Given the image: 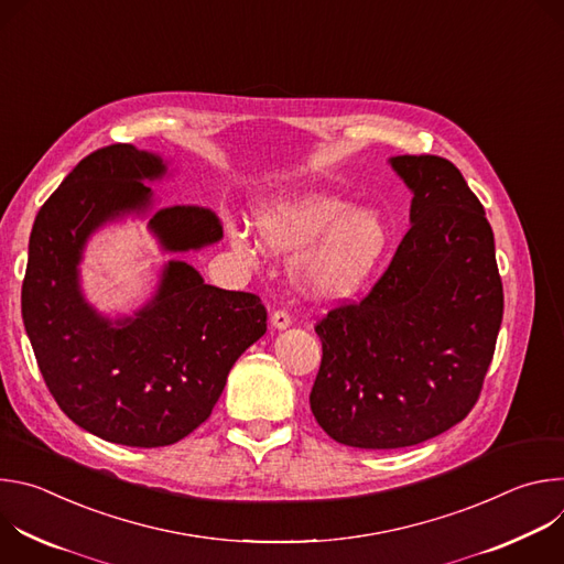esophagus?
I'll use <instances>...</instances> for the list:
<instances>
[{"label":"esophagus","mask_w":564,"mask_h":564,"mask_svg":"<svg viewBox=\"0 0 564 564\" xmlns=\"http://www.w3.org/2000/svg\"><path fill=\"white\" fill-rule=\"evenodd\" d=\"M270 324H272V328H276V330H285V328H290L292 318H290L288 310H276V312L270 316Z\"/></svg>","instance_id":"obj_1"}]
</instances>
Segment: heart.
<instances>
[{"label":"heart","instance_id":"b5f03b06","mask_svg":"<svg viewBox=\"0 0 564 564\" xmlns=\"http://www.w3.org/2000/svg\"><path fill=\"white\" fill-rule=\"evenodd\" d=\"M261 243L292 254L290 274L312 299L341 301L357 294L377 270L388 248L390 229L383 214L370 205H350L348 198L301 189L274 196L254 209ZM231 248L252 257L254 238L243 227H229Z\"/></svg>","mask_w":564,"mask_h":564}]
</instances>
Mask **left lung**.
Listing matches in <instances>:
<instances>
[{
  "instance_id": "obj_1",
  "label": "left lung",
  "mask_w": 564,
  "mask_h": 564,
  "mask_svg": "<svg viewBox=\"0 0 564 564\" xmlns=\"http://www.w3.org/2000/svg\"><path fill=\"white\" fill-rule=\"evenodd\" d=\"M390 167L413 192L411 229L370 294L314 328L324 357L312 415L355 448L413 446L462 422L505 312L494 229L459 170L440 155H394Z\"/></svg>"
}]
</instances>
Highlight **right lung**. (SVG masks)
<instances>
[{"label":"right lung","instance_id":"obj_1","mask_svg":"<svg viewBox=\"0 0 564 564\" xmlns=\"http://www.w3.org/2000/svg\"><path fill=\"white\" fill-rule=\"evenodd\" d=\"M167 163L133 144L79 160L42 205L22 285V318L57 406L100 440L155 448L198 429L216 406L236 359L268 330L257 294L207 285L196 268L170 261L155 294L131 316L109 318L83 294L79 261L96 229L149 216L163 252L218 243L214 212L153 207L151 181Z\"/></svg>","mask_w":564,"mask_h":564}]
</instances>
